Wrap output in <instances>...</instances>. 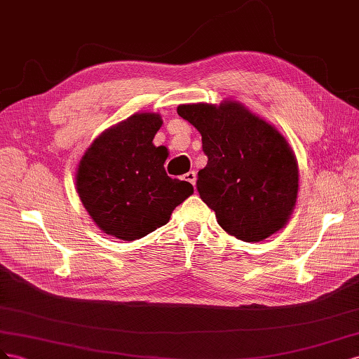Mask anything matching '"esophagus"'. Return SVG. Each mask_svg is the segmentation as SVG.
Here are the masks:
<instances>
[{
    "label": "esophagus",
    "mask_w": 359,
    "mask_h": 359,
    "mask_svg": "<svg viewBox=\"0 0 359 359\" xmlns=\"http://www.w3.org/2000/svg\"><path fill=\"white\" fill-rule=\"evenodd\" d=\"M183 179H185L187 182H189L191 185H196L197 174H196V171H189V172H187V174H185V176H183Z\"/></svg>",
    "instance_id": "34e87169"
}]
</instances>
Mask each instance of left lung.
Returning <instances> with one entry per match:
<instances>
[{"label": "left lung", "mask_w": 359, "mask_h": 359, "mask_svg": "<svg viewBox=\"0 0 359 359\" xmlns=\"http://www.w3.org/2000/svg\"><path fill=\"white\" fill-rule=\"evenodd\" d=\"M177 114L201 134L208 165L197 189L221 227L243 242L281 230L298 198L299 171L280 132L234 100L179 105Z\"/></svg>", "instance_id": "left-lung-1"}]
</instances>
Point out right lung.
Segmentation results:
<instances>
[{"mask_svg": "<svg viewBox=\"0 0 359 359\" xmlns=\"http://www.w3.org/2000/svg\"><path fill=\"white\" fill-rule=\"evenodd\" d=\"M162 118L134 114L93 141L76 171V191L100 230L135 241L170 221L172 210L194 188L167 176V147L153 144Z\"/></svg>", "mask_w": 359, "mask_h": 359, "instance_id": "obj_1", "label": "right lung"}]
</instances>
